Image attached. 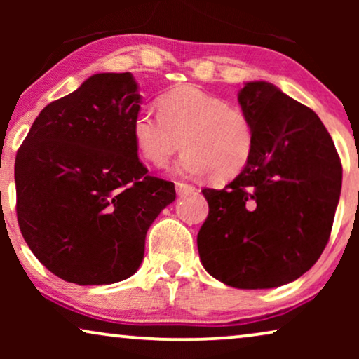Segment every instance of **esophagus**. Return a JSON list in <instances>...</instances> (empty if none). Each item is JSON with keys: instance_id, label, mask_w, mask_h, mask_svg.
<instances>
[{"instance_id": "1", "label": "esophagus", "mask_w": 359, "mask_h": 359, "mask_svg": "<svg viewBox=\"0 0 359 359\" xmlns=\"http://www.w3.org/2000/svg\"><path fill=\"white\" fill-rule=\"evenodd\" d=\"M196 188L193 184H188V183H181V181H178V183H176V193H178L180 196H184V194H189V193H193Z\"/></svg>"}]
</instances>
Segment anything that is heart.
Returning <instances> with one entry per match:
<instances>
[{"instance_id": "obj_1", "label": "heart", "mask_w": 359, "mask_h": 359, "mask_svg": "<svg viewBox=\"0 0 359 359\" xmlns=\"http://www.w3.org/2000/svg\"><path fill=\"white\" fill-rule=\"evenodd\" d=\"M132 139L144 158L158 168L183 149L186 173H208L224 183L242 173L255 149L247 112L196 86L175 88L158 100V114L140 111L132 121Z\"/></svg>"}]
</instances>
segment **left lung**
<instances>
[{"label":"left lung","instance_id":"left-lung-1","mask_svg":"<svg viewBox=\"0 0 359 359\" xmlns=\"http://www.w3.org/2000/svg\"><path fill=\"white\" fill-rule=\"evenodd\" d=\"M238 102L253 124L255 149L232 183L203 189L209 214L199 257L227 286L278 287L309 271L327 247L341 161L316 112L271 83H245Z\"/></svg>","mask_w":359,"mask_h":359}]
</instances>
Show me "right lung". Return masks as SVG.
<instances>
[{
    "mask_svg": "<svg viewBox=\"0 0 359 359\" xmlns=\"http://www.w3.org/2000/svg\"><path fill=\"white\" fill-rule=\"evenodd\" d=\"M140 95L130 73H97L43 107L14 163L16 214L36 258L63 281L132 276L151 222L176 198L132 139Z\"/></svg>",
    "mask_w": 359,
    "mask_h": 359,
    "instance_id": "1",
    "label": "right lung"
}]
</instances>
